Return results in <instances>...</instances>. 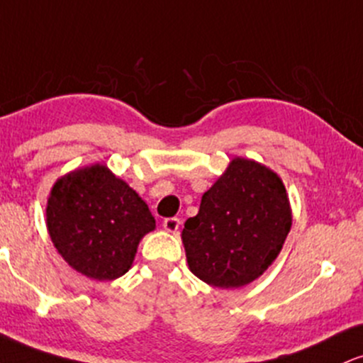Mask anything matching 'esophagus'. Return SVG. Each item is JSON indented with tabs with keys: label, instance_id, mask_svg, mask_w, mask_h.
<instances>
[{
	"label": "esophagus",
	"instance_id": "obj_1",
	"mask_svg": "<svg viewBox=\"0 0 363 363\" xmlns=\"http://www.w3.org/2000/svg\"><path fill=\"white\" fill-rule=\"evenodd\" d=\"M162 225H164V228L169 231V233H177L179 226H181V220H179V218H176V216L165 218Z\"/></svg>",
	"mask_w": 363,
	"mask_h": 363
}]
</instances>
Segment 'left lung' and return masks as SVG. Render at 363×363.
<instances>
[{"label":"left lung","instance_id":"8db88e82","mask_svg":"<svg viewBox=\"0 0 363 363\" xmlns=\"http://www.w3.org/2000/svg\"><path fill=\"white\" fill-rule=\"evenodd\" d=\"M291 225L281 177L235 157L203 194L198 215L184 223L181 237L191 272L221 289L247 286L277 259Z\"/></svg>","mask_w":363,"mask_h":363}]
</instances>
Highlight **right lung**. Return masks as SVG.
Masks as SVG:
<instances>
[{
    "label": "right lung",
    "instance_id": "obj_1",
    "mask_svg": "<svg viewBox=\"0 0 363 363\" xmlns=\"http://www.w3.org/2000/svg\"><path fill=\"white\" fill-rule=\"evenodd\" d=\"M45 215L57 252L94 281H113L128 272L140 240L155 230L145 201L101 164L57 179Z\"/></svg>",
    "mask_w": 363,
    "mask_h": 363
}]
</instances>
